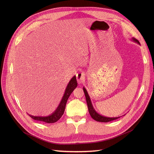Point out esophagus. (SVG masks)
<instances>
[{
  "mask_svg": "<svg viewBox=\"0 0 154 154\" xmlns=\"http://www.w3.org/2000/svg\"><path fill=\"white\" fill-rule=\"evenodd\" d=\"M85 75L84 73H81L79 72L77 74V80L78 83H83L84 82H85Z\"/></svg>",
  "mask_w": 154,
  "mask_h": 154,
  "instance_id": "34e87169",
  "label": "esophagus"
}]
</instances>
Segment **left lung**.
Returning <instances> with one entry per match:
<instances>
[{"label": "left lung", "mask_w": 154, "mask_h": 154, "mask_svg": "<svg viewBox=\"0 0 154 154\" xmlns=\"http://www.w3.org/2000/svg\"><path fill=\"white\" fill-rule=\"evenodd\" d=\"M133 40H134L135 42H137V43H139V40H137V39L135 38H133ZM83 90H84V94H85V99H86V101H87V106H88V112H89V114L91 115V116L92 117V118L93 119H94L95 120L97 121V122H110V121H112V120H116L117 119H119L120 117H112V118H110V117H103V116H102L101 115L99 114L97 112H96L95 110H94L92 105V103H91V99L89 97V96H88V93L86 91V89L85 88H83Z\"/></svg>", "instance_id": "left-lung-1"}]
</instances>
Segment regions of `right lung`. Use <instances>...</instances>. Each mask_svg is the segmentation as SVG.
Returning a JSON list of instances; mask_svg holds the SVG:
<instances>
[{"instance_id":"right-lung-1","label":"right lung","mask_w":154,"mask_h":154,"mask_svg":"<svg viewBox=\"0 0 154 154\" xmlns=\"http://www.w3.org/2000/svg\"><path fill=\"white\" fill-rule=\"evenodd\" d=\"M77 82L76 80V77L74 76L69 82L66 88V92H65V94L62 97V99L59 104V106H58L57 109H56V110L51 115L48 116L47 117L33 116L31 115H29V116L35 120L40 121V122H44L48 124L56 122L57 121L59 120L61 118V117L63 114L65 109H66L67 101L69 97V96L70 95L71 93L74 91V90L77 87Z\"/></svg>"}]
</instances>
